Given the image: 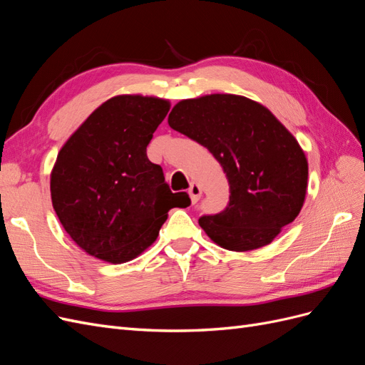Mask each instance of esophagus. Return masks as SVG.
Wrapping results in <instances>:
<instances>
[{"mask_svg": "<svg viewBox=\"0 0 365 365\" xmlns=\"http://www.w3.org/2000/svg\"><path fill=\"white\" fill-rule=\"evenodd\" d=\"M189 195H190V200H192L193 204L200 201V197H201V195H202V190H201L200 184H197V182H192V184H190V189H189Z\"/></svg>", "mask_w": 365, "mask_h": 365, "instance_id": "esophagus-1", "label": "esophagus"}]
</instances>
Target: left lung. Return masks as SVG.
<instances>
[{
	"mask_svg": "<svg viewBox=\"0 0 365 365\" xmlns=\"http://www.w3.org/2000/svg\"><path fill=\"white\" fill-rule=\"evenodd\" d=\"M169 125L222 165L230 202L220 213L200 217L217 245L264 247L300 213L307 189L304 152L267 108L242 96L212 94L175 105Z\"/></svg>",
	"mask_w": 365,
	"mask_h": 365,
	"instance_id": "left-lung-1",
	"label": "left lung"
}]
</instances>
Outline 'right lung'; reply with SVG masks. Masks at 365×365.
Masks as SVG:
<instances>
[{
    "label": "right lung",
    "instance_id": "obj_1",
    "mask_svg": "<svg viewBox=\"0 0 365 365\" xmlns=\"http://www.w3.org/2000/svg\"><path fill=\"white\" fill-rule=\"evenodd\" d=\"M168 101L143 96L109 98L61 149L51 172L53 208L83 251L111 263L137 257L155 242L173 207L172 193L146 148L168 115Z\"/></svg>",
    "mask_w": 365,
    "mask_h": 365
}]
</instances>
